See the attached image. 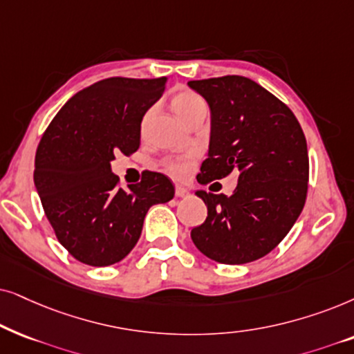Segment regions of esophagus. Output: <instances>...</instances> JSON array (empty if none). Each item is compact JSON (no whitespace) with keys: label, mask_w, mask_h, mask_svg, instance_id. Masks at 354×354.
<instances>
[{"label":"esophagus","mask_w":354,"mask_h":354,"mask_svg":"<svg viewBox=\"0 0 354 354\" xmlns=\"http://www.w3.org/2000/svg\"><path fill=\"white\" fill-rule=\"evenodd\" d=\"M187 194H189V192H187L186 187H183V186L174 187V196L176 197H186Z\"/></svg>","instance_id":"obj_1"}]
</instances>
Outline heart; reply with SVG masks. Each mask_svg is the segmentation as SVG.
I'll return each instance as SVG.
<instances>
[{"label": "heart", "mask_w": 354, "mask_h": 354, "mask_svg": "<svg viewBox=\"0 0 354 354\" xmlns=\"http://www.w3.org/2000/svg\"><path fill=\"white\" fill-rule=\"evenodd\" d=\"M171 106L176 111V115L183 121L192 122L196 118L207 115V103L204 97L199 93L191 91V88H181L171 97ZM165 169L174 178H185L191 173L194 167V157L191 155H181V157H169L163 162Z\"/></svg>", "instance_id": "1"}]
</instances>
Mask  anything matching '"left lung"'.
Here are the masks:
<instances>
[{
  "instance_id": "1",
  "label": "left lung",
  "mask_w": 354,
  "mask_h": 354,
  "mask_svg": "<svg viewBox=\"0 0 354 354\" xmlns=\"http://www.w3.org/2000/svg\"><path fill=\"white\" fill-rule=\"evenodd\" d=\"M212 113L209 158L197 181L238 174L232 196L197 191L207 218L192 228L196 248L220 263H248L277 248L303 210L309 157L293 111L243 75L191 81Z\"/></svg>"
}]
</instances>
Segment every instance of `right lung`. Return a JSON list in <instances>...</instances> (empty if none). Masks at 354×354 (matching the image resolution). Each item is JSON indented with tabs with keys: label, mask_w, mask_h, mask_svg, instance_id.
Wrapping results in <instances>:
<instances>
[{
	"label": "right lung",
	"mask_w": 354,
	"mask_h": 354,
	"mask_svg": "<svg viewBox=\"0 0 354 354\" xmlns=\"http://www.w3.org/2000/svg\"><path fill=\"white\" fill-rule=\"evenodd\" d=\"M167 77H108L71 97L41 136L34 181L58 241L79 262L106 267L139 241L145 214L173 199L162 173L144 171L122 189L111 173L116 153L140 145L145 111L162 97Z\"/></svg>",
	"instance_id": "add662e5"
}]
</instances>
